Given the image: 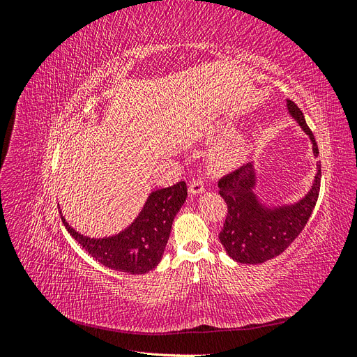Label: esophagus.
Returning a JSON list of instances; mask_svg holds the SVG:
<instances>
[{
    "mask_svg": "<svg viewBox=\"0 0 357 357\" xmlns=\"http://www.w3.org/2000/svg\"><path fill=\"white\" fill-rule=\"evenodd\" d=\"M189 192L192 195H199V193L205 192V186L201 180H193L189 185Z\"/></svg>",
    "mask_w": 357,
    "mask_h": 357,
    "instance_id": "34e87169",
    "label": "esophagus"
}]
</instances>
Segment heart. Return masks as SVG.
Segmentation results:
<instances>
[{
  "label": "heart",
  "instance_id": "obj_1",
  "mask_svg": "<svg viewBox=\"0 0 357 357\" xmlns=\"http://www.w3.org/2000/svg\"><path fill=\"white\" fill-rule=\"evenodd\" d=\"M222 132H226V129H223ZM244 155V142L241 137H235L229 142H226L218 152L214 153L213 160L214 165L219 169L223 171H229L234 169L236 165L240 164Z\"/></svg>",
  "mask_w": 357,
  "mask_h": 357
}]
</instances>
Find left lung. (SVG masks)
<instances>
[{
    "label": "left lung",
    "instance_id": "obj_1",
    "mask_svg": "<svg viewBox=\"0 0 357 357\" xmlns=\"http://www.w3.org/2000/svg\"><path fill=\"white\" fill-rule=\"evenodd\" d=\"M290 117L302 128L312 146V155L319 156L317 143L310 131L304 113L287 100ZM317 174L304 197L289 204H268L256 193L257 172L255 162H248L219 180V193L228 205V214L219 234L226 253L235 262L256 265L283 253L304 229L316 207L320 190L321 167L316 164Z\"/></svg>",
    "mask_w": 357,
    "mask_h": 357
}]
</instances>
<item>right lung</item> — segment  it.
<instances>
[{
    "label": "right lung",
    "mask_w": 357,
    "mask_h": 357,
    "mask_svg": "<svg viewBox=\"0 0 357 357\" xmlns=\"http://www.w3.org/2000/svg\"><path fill=\"white\" fill-rule=\"evenodd\" d=\"M186 198L188 186L185 181L153 190L149 193L142 211L131 225L119 234L101 238L77 232L66 220L61 210L59 214L70 235L95 261L114 271L146 274L156 268L164 256L172 222Z\"/></svg>",
    "instance_id": "add662e5"
}]
</instances>
